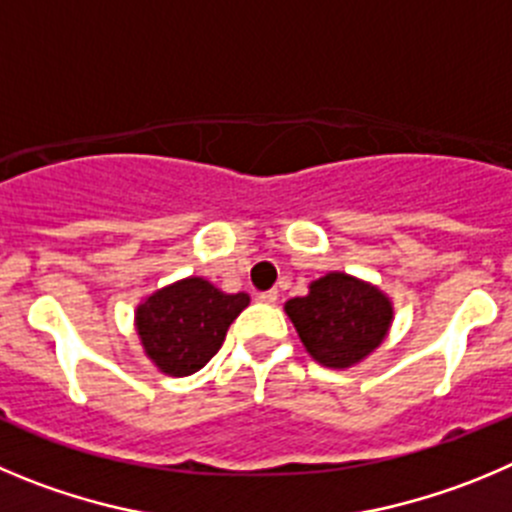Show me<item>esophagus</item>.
<instances>
[{"instance_id": "1", "label": "esophagus", "mask_w": 512, "mask_h": 512, "mask_svg": "<svg viewBox=\"0 0 512 512\" xmlns=\"http://www.w3.org/2000/svg\"><path fill=\"white\" fill-rule=\"evenodd\" d=\"M257 298H260L262 303H267V305L278 303V290H265V293H260Z\"/></svg>"}]
</instances>
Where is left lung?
Wrapping results in <instances>:
<instances>
[{
  "mask_svg": "<svg viewBox=\"0 0 512 512\" xmlns=\"http://www.w3.org/2000/svg\"><path fill=\"white\" fill-rule=\"evenodd\" d=\"M285 313L313 361L351 369L389 336L394 303L379 285L348 272H326L308 285V295L290 298Z\"/></svg>",
  "mask_w": 512,
  "mask_h": 512,
  "instance_id": "1",
  "label": "left lung"
}]
</instances>
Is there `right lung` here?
Returning a JSON list of instances; mask_svg holds the SVG:
<instances>
[{
  "instance_id": "right-lung-1",
  "label": "right lung",
  "mask_w": 512,
  "mask_h": 512,
  "mask_svg": "<svg viewBox=\"0 0 512 512\" xmlns=\"http://www.w3.org/2000/svg\"><path fill=\"white\" fill-rule=\"evenodd\" d=\"M250 305L247 293H224L204 278H184L138 303V341L166 376H191L222 348L229 326Z\"/></svg>"
}]
</instances>
